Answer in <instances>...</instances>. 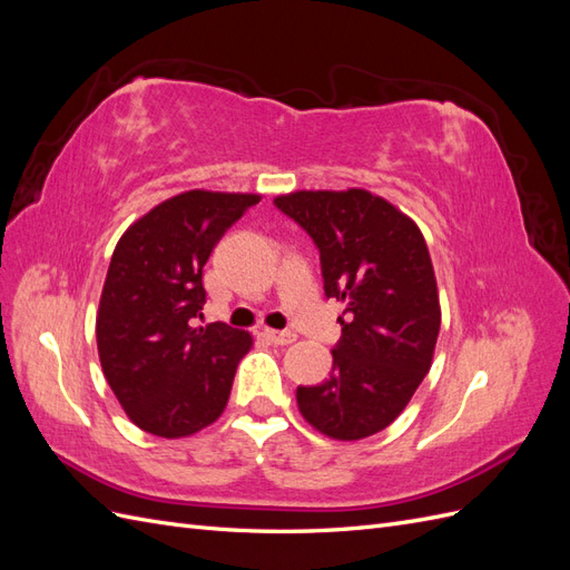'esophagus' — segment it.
<instances>
[{"label": "esophagus", "instance_id": "1", "mask_svg": "<svg viewBox=\"0 0 570 570\" xmlns=\"http://www.w3.org/2000/svg\"><path fill=\"white\" fill-rule=\"evenodd\" d=\"M266 337L273 344H292L297 340V333L295 331H266Z\"/></svg>", "mask_w": 570, "mask_h": 570}]
</instances>
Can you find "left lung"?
Returning <instances> with one entry per match:
<instances>
[{"label": "left lung", "mask_w": 570, "mask_h": 570, "mask_svg": "<svg viewBox=\"0 0 570 570\" xmlns=\"http://www.w3.org/2000/svg\"><path fill=\"white\" fill-rule=\"evenodd\" d=\"M273 204L318 247L325 297L347 302L331 377L297 387L302 416L335 440L381 433L433 364L440 297L425 239L366 189H302Z\"/></svg>", "instance_id": "1"}]
</instances>
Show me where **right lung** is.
<instances>
[{"label": "right lung", "mask_w": 570, "mask_h": 570, "mask_svg": "<svg viewBox=\"0 0 570 570\" xmlns=\"http://www.w3.org/2000/svg\"><path fill=\"white\" fill-rule=\"evenodd\" d=\"M258 199L189 189L118 239L99 299L97 350L116 400L145 433L187 438L228 404L252 337L220 321L197 325L206 304L202 271Z\"/></svg>", "instance_id": "obj_1"}]
</instances>
